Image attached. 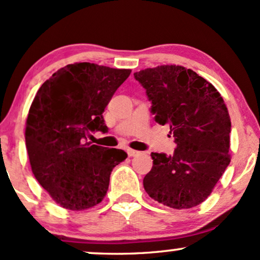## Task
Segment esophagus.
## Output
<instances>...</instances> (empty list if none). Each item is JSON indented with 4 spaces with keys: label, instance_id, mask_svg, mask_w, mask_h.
<instances>
[{
    "label": "esophagus",
    "instance_id": "obj_1",
    "mask_svg": "<svg viewBox=\"0 0 260 260\" xmlns=\"http://www.w3.org/2000/svg\"><path fill=\"white\" fill-rule=\"evenodd\" d=\"M127 154L128 156H137V155L140 154V151L133 150V149H127Z\"/></svg>",
    "mask_w": 260,
    "mask_h": 260
}]
</instances>
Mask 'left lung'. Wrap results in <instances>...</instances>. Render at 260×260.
I'll return each mask as SVG.
<instances>
[{"label": "left lung", "instance_id": "left-lung-1", "mask_svg": "<svg viewBox=\"0 0 260 260\" xmlns=\"http://www.w3.org/2000/svg\"><path fill=\"white\" fill-rule=\"evenodd\" d=\"M145 89L150 111L175 138L172 155L151 153L145 192L174 209H189L210 196L231 157V120L211 83L182 66H157L134 73Z\"/></svg>", "mask_w": 260, "mask_h": 260}]
</instances>
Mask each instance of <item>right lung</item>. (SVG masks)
Segmentation results:
<instances>
[{"label": "right lung", "mask_w": 260, "mask_h": 260, "mask_svg": "<svg viewBox=\"0 0 260 260\" xmlns=\"http://www.w3.org/2000/svg\"><path fill=\"white\" fill-rule=\"evenodd\" d=\"M129 74L89 62L67 64L35 95L25 127L29 161L39 183L62 208L99 204L113 168L127 157L121 149L91 144L88 136L106 132L104 110Z\"/></svg>", "instance_id": "obj_1"}]
</instances>
